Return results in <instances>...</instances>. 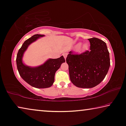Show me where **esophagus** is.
<instances>
[{"mask_svg":"<svg viewBox=\"0 0 126 126\" xmlns=\"http://www.w3.org/2000/svg\"><path fill=\"white\" fill-rule=\"evenodd\" d=\"M63 55L64 58L65 59H66V57H67V53H66V52H64V53L63 54Z\"/></svg>","mask_w":126,"mask_h":126,"instance_id":"34e87169","label":"esophagus"}]
</instances>
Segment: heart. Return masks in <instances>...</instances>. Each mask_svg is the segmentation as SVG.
Returning <instances> with one entry per match:
<instances>
[{
  "instance_id": "1",
  "label": "heart",
  "mask_w": 126,
  "mask_h": 126,
  "mask_svg": "<svg viewBox=\"0 0 126 126\" xmlns=\"http://www.w3.org/2000/svg\"><path fill=\"white\" fill-rule=\"evenodd\" d=\"M88 47H89L88 45L87 44H85L81 45V46H80L79 48H80V50H83V51H84V50H87L88 48Z\"/></svg>"
}]
</instances>
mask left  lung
I'll return each mask as SVG.
<instances>
[{
    "mask_svg": "<svg viewBox=\"0 0 126 126\" xmlns=\"http://www.w3.org/2000/svg\"><path fill=\"white\" fill-rule=\"evenodd\" d=\"M88 40L89 51L81 54L71 51L66 58L71 81L79 88H91L98 85L105 79L110 65L106 43L95 37Z\"/></svg>",
    "mask_w": 126,
    "mask_h": 126,
    "instance_id": "1",
    "label": "left lung"
}]
</instances>
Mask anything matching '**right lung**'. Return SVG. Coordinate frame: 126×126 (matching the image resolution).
Here are the masks:
<instances>
[{"label":"right lung","instance_id":"right-lung-1","mask_svg":"<svg viewBox=\"0 0 126 126\" xmlns=\"http://www.w3.org/2000/svg\"><path fill=\"white\" fill-rule=\"evenodd\" d=\"M44 35L35 34L26 40L22 44L17 54V67L20 76L29 85L37 88L50 87L54 82L56 71L62 64L65 62V59L62 56L57 59H50L44 64L38 67L32 68L24 65L22 62V57L28 46L39 37Z\"/></svg>","mask_w":126,"mask_h":126}]
</instances>
